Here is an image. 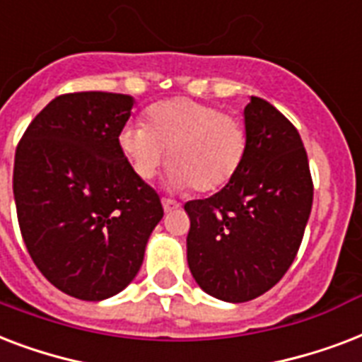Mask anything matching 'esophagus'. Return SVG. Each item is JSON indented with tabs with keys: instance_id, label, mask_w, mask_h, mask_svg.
Instances as JSON below:
<instances>
[{
	"instance_id": "obj_1",
	"label": "esophagus",
	"mask_w": 362,
	"mask_h": 362,
	"mask_svg": "<svg viewBox=\"0 0 362 362\" xmlns=\"http://www.w3.org/2000/svg\"><path fill=\"white\" fill-rule=\"evenodd\" d=\"M162 207H164V211L170 213V211H173V209H177L179 204L175 200H168V198H162Z\"/></svg>"
}]
</instances>
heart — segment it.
I'll use <instances>...</instances> for the list:
<instances>
[{
	"instance_id": "obj_1",
	"label": "heart",
	"mask_w": 362,
	"mask_h": 362,
	"mask_svg": "<svg viewBox=\"0 0 362 362\" xmlns=\"http://www.w3.org/2000/svg\"><path fill=\"white\" fill-rule=\"evenodd\" d=\"M119 149L139 179L153 177L168 158L170 189L217 192L242 168L247 134L236 117L209 103L173 98L151 105L145 126L126 124Z\"/></svg>"
}]
</instances>
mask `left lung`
Here are the masks:
<instances>
[{"label":"left lung","mask_w":362,"mask_h":362,"mask_svg":"<svg viewBox=\"0 0 362 362\" xmlns=\"http://www.w3.org/2000/svg\"><path fill=\"white\" fill-rule=\"evenodd\" d=\"M247 149L230 183L190 200L187 262L204 293L247 302L276 285L300 247L313 185L300 134L274 105L251 96L243 109Z\"/></svg>","instance_id":"left-lung-1"}]
</instances>
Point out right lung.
Listing matches in <instances>:
<instances>
[{
  "label": "right lung",
  "instance_id": "obj_1",
  "mask_svg": "<svg viewBox=\"0 0 362 362\" xmlns=\"http://www.w3.org/2000/svg\"><path fill=\"white\" fill-rule=\"evenodd\" d=\"M132 107L128 94H64L16 147L13 192L28 253L79 300H105L130 285L164 215L119 149Z\"/></svg>",
  "mask_w": 362,
  "mask_h": 362
}]
</instances>
